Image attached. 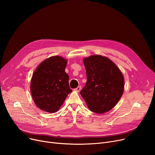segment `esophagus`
<instances>
[{
    "instance_id": "esophagus-1",
    "label": "esophagus",
    "mask_w": 155,
    "mask_h": 155,
    "mask_svg": "<svg viewBox=\"0 0 155 155\" xmlns=\"http://www.w3.org/2000/svg\"><path fill=\"white\" fill-rule=\"evenodd\" d=\"M80 90H81V87H80V86H78V87H77V88L74 89V91H77V92H79Z\"/></svg>"
}]
</instances>
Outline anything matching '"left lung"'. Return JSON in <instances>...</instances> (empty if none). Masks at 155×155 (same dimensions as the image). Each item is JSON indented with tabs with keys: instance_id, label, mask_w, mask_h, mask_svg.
Segmentation results:
<instances>
[{
	"instance_id": "1",
	"label": "left lung",
	"mask_w": 155,
	"mask_h": 155,
	"mask_svg": "<svg viewBox=\"0 0 155 155\" xmlns=\"http://www.w3.org/2000/svg\"><path fill=\"white\" fill-rule=\"evenodd\" d=\"M87 82L80 91L89 110L102 114L111 110L122 97L124 78L111 60L100 55L83 59Z\"/></svg>"
}]
</instances>
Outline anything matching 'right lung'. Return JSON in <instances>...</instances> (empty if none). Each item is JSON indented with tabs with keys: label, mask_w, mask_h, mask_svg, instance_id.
<instances>
[{
	"label": "right lung",
	"mask_w": 155,
	"mask_h": 155,
	"mask_svg": "<svg viewBox=\"0 0 155 155\" xmlns=\"http://www.w3.org/2000/svg\"><path fill=\"white\" fill-rule=\"evenodd\" d=\"M66 64L67 61L63 57L52 56L40 63L33 73L30 91L33 101L40 110L56 112L72 92L69 76L65 72Z\"/></svg>",
	"instance_id": "add662e5"
}]
</instances>
